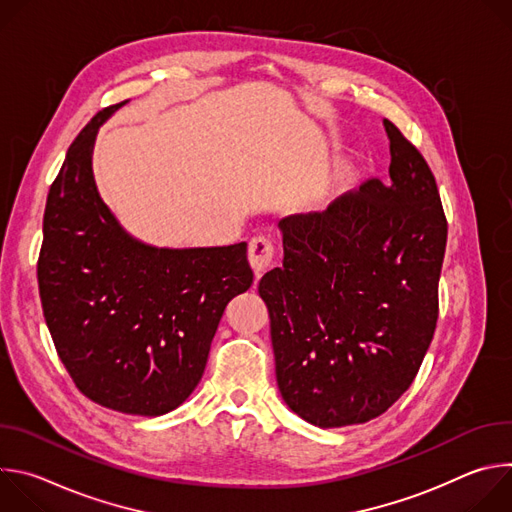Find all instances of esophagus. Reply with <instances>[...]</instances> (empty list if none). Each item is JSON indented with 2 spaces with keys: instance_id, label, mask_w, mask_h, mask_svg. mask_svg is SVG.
Listing matches in <instances>:
<instances>
[{
  "instance_id": "obj_1",
  "label": "esophagus",
  "mask_w": 512,
  "mask_h": 512,
  "mask_svg": "<svg viewBox=\"0 0 512 512\" xmlns=\"http://www.w3.org/2000/svg\"><path fill=\"white\" fill-rule=\"evenodd\" d=\"M275 245L269 237H253L249 243V263L255 269V275L259 277L261 271H265L273 263Z\"/></svg>"
}]
</instances>
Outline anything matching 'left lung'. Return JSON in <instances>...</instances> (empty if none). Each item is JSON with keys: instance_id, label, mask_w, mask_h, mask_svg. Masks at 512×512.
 I'll return each instance as SVG.
<instances>
[{"instance_id": "8db88e82", "label": "left lung", "mask_w": 512, "mask_h": 512, "mask_svg": "<svg viewBox=\"0 0 512 512\" xmlns=\"http://www.w3.org/2000/svg\"><path fill=\"white\" fill-rule=\"evenodd\" d=\"M383 123L389 180L281 218L283 265L259 281L281 397L324 429L375 419L409 389L440 312V192L415 145Z\"/></svg>"}]
</instances>
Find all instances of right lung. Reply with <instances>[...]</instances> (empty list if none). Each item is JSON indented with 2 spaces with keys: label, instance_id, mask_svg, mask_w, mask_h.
<instances>
[{
  "label": "right lung",
  "instance_id": "right-lung-1",
  "mask_svg": "<svg viewBox=\"0 0 512 512\" xmlns=\"http://www.w3.org/2000/svg\"><path fill=\"white\" fill-rule=\"evenodd\" d=\"M101 109L70 143L50 186L38 287L46 326L70 379L91 401L156 417L202 379L227 304L247 291V243L158 249L127 235L93 178Z\"/></svg>",
  "mask_w": 512,
  "mask_h": 512
}]
</instances>
